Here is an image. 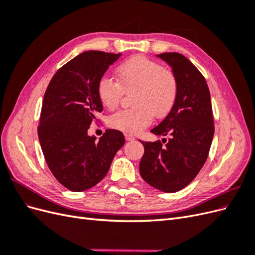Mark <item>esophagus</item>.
Instances as JSON below:
<instances>
[{"instance_id":"esophagus-1","label":"esophagus","mask_w":255,"mask_h":255,"mask_svg":"<svg viewBox=\"0 0 255 255\" xmlns=\"http://www.w3.org/2000/svg\"><path fill=\"white\" fill-rule=\"evenodd\" d=\"M126 139L128 141H132V140L135 139V136L132 135V134H126Z\"/></svg>"}]
</instances>
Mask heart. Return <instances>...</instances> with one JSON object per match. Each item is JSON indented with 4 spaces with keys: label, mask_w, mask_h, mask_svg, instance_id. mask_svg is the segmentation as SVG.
<instances>
[{
    "label": "heart",
    "mask_w": 255,
    "mask_h": 255,
    "mask_svg": "<svg viewBox=\"0 0 255 255\" xmlns=\"http://www.w3.org/2000/svg\"><path fill=\"white\" fill-rule=\"evenodd\" d=\"M118 82L103 75L97 85V95L106 109L117 107L123 91L135 89L132 95L134 107L122 110L110 118V126L127 133H138L150 126L154 115L167 116L175 103L177 82L172 72L156 61L134 56L118 66Z\"/></svg>",
    "instance_id": "1"
}]
</instances>
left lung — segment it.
Returning a JSON list of instances; mask_svg holds the SVG:
<instances>
[{
  "label": "left lung",
  "instance_id": "8db88e82",
  "mask_svg": "<svg viewBox=\"0 0 255 255\" xmlns=\"http://www.w3.org/2000/svg\"><path fill=\"white\" fill-rule=\"evenodd\" d=\"M157 57L172 68L177 96L167 117L151 129L157 136H170L166 145L140 140L144 153L139 172L152 187L175 192L186 187L205 164L215 132L212 102L204 76L190 60L175 52Z\"/></svg>",
  "mask_w": 255,
  "mask_h": 255
}]
</instances>
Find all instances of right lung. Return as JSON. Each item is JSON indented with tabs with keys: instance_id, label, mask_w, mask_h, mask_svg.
<instances>
[{
	"instance_id": "obj_1",
	"label": "right lung",
	"mask_w": 255,
	"mask_h": 255,
	"mask_svg": "<svg viewBox=\"0 0 255 255\" xmlns=\"http://www.w3.org/2000/svg\"><path fill=\"white\" fill-rule=\"evenodd\" d=\"M120 56L84 52L61 67L45 90L38 137L51 172L72 191L87 190L101 181L125 144V136L117 129H107L99 141L87 133L96 115L103 111L98 82Z\"/></svg>"
}]
</instances>
